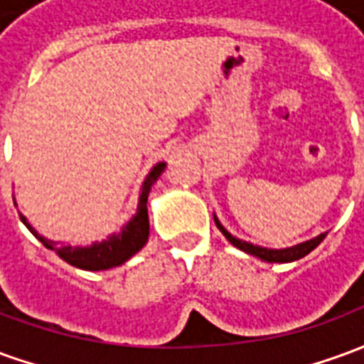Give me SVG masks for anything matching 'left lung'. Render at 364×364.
Returning <instances> with one entry per match:
<instances>
[{"label": "left lung", "mask_w": 364, "mask_h": 364, "mask_svg": "<svg viewBox=\"0 0 364 364\" xmlns=\"http://www.w3.org/2000/svg\"><path fill=\"white\" fill-rule=\"evenodd\" d=\"M214 222H216V228L220 230L222 234L226 236L230 244L237 247V250H242V252L250 253V255H255V257H259L261 261H267V263H290V261H296L300 257H304L308 253L316 250L318 245L323 242V237L326 234H320V236L312 237V240H308V242H302V244L292 245V247H287V250H267V247H261V245H253L250 242H244V240H237L236 236H232L228 230L222 226L218 218L214 216Z\"/></svg>", "instance_id": "left-lung-1"}]
</instances>
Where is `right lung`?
I'll use <instances>...</instances> for the list:
<instances>
[{"label": "right lung", "mask_w": 364, "mask_h": 364, "mask_svg": "<svg viewBox=\"0 0 364 364\" xmlns=\"http://www.w3.org/2000/svg\"><path fill=\"white\" fill-rule=\"evenodd\" d=\"M166 164L159 161L151 167V171L146 175L142 189H140V198H138V208L136 214L130 220L120 228V232L111 234V236L103 240V242H95V244L85 245V247H72V245H60V242H52L48 237L41 236L27 218L19 214L23 224L31 230V234L52 252H56L62 259L74 265V267L85 269V271H107V269L119 267L124 261H128L134 253L142 250L148 236H150V220H148V195L154 183L158 181V177L164 173Z\"/></svg>", "instance_id": "1"}]
</instances>
